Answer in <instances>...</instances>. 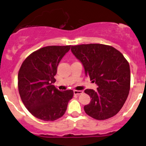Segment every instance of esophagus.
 Returning a JSON list of instances; mask_svg holds the SVG:
<instances>
[{"label":"esophagus","mask_w":146,"mask_h":146,"mask_svg":"<svg viewBox=\"0 0 146 146\" xmlns=\"http://www.w3.org/2000/svg\"><path fill=\"white\" fill-rule=\"evenodd\" d=\"M83 93V91L82 90H74V94H75V95H79V94H81Z\"/></svg>","instance_id":"34e87169"}]
</instances>
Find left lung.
<instances>
[{"label": "left lung", "instance_id": "obj_1", "mask_svg": "<svg viewBox=\"0 0 146 146\" xmlns=\"http://www.w3.org/2000/svg\"><path fill=\"white\" fill-rule=\"evenodd\" d=\"M72 54L82 62L85 74L97 84V90L86 89L91 101L85 113L97 120L115 116L121 110L130 90L129 64L116 49L100 43L72 45Z\"/></svg>", "mask_w": 146, "mask_h": 146}]
</instances>
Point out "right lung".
<instances>
[{
	"instance_id": "obj_1",
	"label": "right lung",
	"mask_w": 146,
	"mask_h": 146,
	"mask_svg": "<svg viewBox=\"0 0 146 146\" xmlns=\"http://www.w3.org/2000/svg\"><path fill=\"white\" fill-rule=\"evenodd\" d=\"M70 45L39 49L24 60L18 73V89L27 110L36 118L53 121L65 113L72 90L60 91L53 84L60 60Z\"/></svg>"
}]
</instances>
